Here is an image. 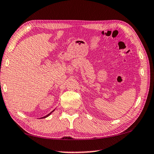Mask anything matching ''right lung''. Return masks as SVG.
Here are the masks:
<instances>
[{"label": "right lung", "instance_id": "right-lung-1", "mask_svg": "<svg viewBox=\"0 0 154 154\" xmlns=\"http://www.w3.org/2000/svg\"><path fill=\"white\" fill-rule=\"evenodd\" d=\"M54 110H55V109H54ZM54 110H53L52 112H50V113H49V114H47V115H46V116H43V117H42V118H41V119H44V118H46V117H48V116H49V115H50V114H51V113H52V112H54Z\"/></svg>", "mask_w": 154, "mask_h": 154}]
</instances>
